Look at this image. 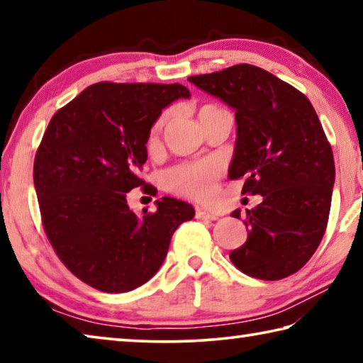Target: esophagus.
Wrapping results in <instances>:
<instances>
[{
	"mask_svg": "<svg viewBox=\"0 0 363 363\" xmlns=\"http://www.w3.org/2000/svg\"><path fill=\"white\" fill-rule=\"evenodd\" d=\"M195 216L199 218V219H203V220H216V219H218V214L208 213V211H205V210H201V208H196Z\"/></svg>",
	"mask_w": 363,
	"mask_h": 363,
	"instance_id": "34e87169",
	"label": "esophagus"
}]
</instances>
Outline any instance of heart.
<instances>
[{
  "label": "heart",
  "instance_id": "obj_1",
  "mask_svg": "<svg viewBox=\"0 0 363 363\" xmlns=\"http://www.w3.org/2000/svg\"><path fill=\"white\" fill-rule=\"evenodd\" d=\"M216 106H203L200 108V113L206 112V110L214 108ZM168 115L160 116L158 121L153 125L152 138H157V134L162 130L164 121H167ZM220 174V164L214 160H206V162H196L189 164H181L169 169L167 176H164V182L171 192L192 196V199L206 200L214 194L216 190V182Z\"/></svg>",
  "mask_w": 363,
  "mask_h": 363
}]
</instances>
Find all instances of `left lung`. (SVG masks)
Wrapping results in <instances>:
<instances>
[{
  "mask_svg": "<svg viewBox=\"0 0 363 363\" xmlns=\"http://www.w3.org/2000/svg\"><path fill=\"white\" fill-rule=\"evenodd\" d=\"M235 110L230 179L261 195L247 210L248 238L230 261L250 277L280 280L304 266L327 229L335 160L309 99L291 84L250 64L189 78ZM240 219V210L232 213Z\"/></svg>",
  "mask_w": 363,
  "mask_h": 363,
  "instance_id": "left-lung-1",
  "label": "left lung"
}]
</instances>
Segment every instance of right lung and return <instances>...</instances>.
<instances>
[{
	"instance_id": "obj_1",
	"label": "right lung",
	"mask_w": 363,
	"mask_h": 363,
	"mask_svg": "<svg viewBox=\"0 0 363 363\" xmlns=\"http://www.w3.org/2000/svg\"><path fill=\"white\" fill-rule=\"evenodd\" d=\"M190 93L179 83H96L57 110L33 164L43 227L59 259L96 290L125 293L150 280L171 237L195 210L163 196L138 216L126 194L143 186L150 128Z\"/></svg>"
}]
</instances>
